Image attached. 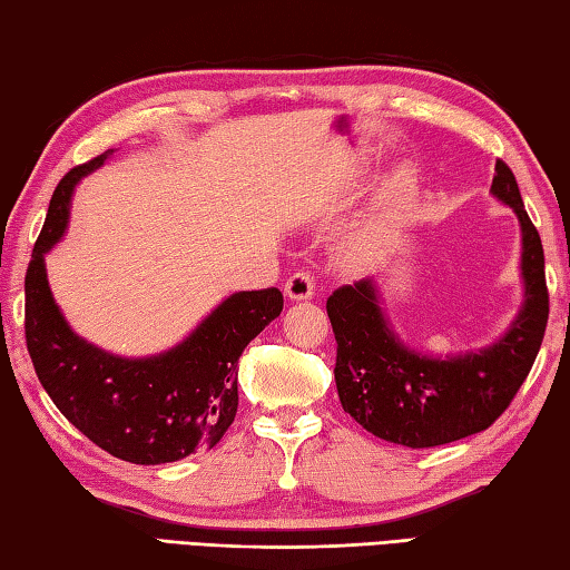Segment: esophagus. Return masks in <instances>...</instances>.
<instances>
[{"label":"esophagus","instance_id":"esophagus-1","mask_svg":"<svg viewBox=\"0 0 570 570\" xmlns=\"http://www.w3.org/2000/svg\"><path fill=\"white\" fill-rule=\"evenodd\" d=\"M314 292H316V284H314V276L308 272H296L288 276L284 284V294L292 301H306L314 296Z\"/></svg>","mask_w":570,"mask_h":570}]
</instances>
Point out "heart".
<instances>
[{"mask_svg": "<svg viewBox=\"0 0 570 570\" xmlns=\"http://www.w3.org/2000/svg\"><path fill=\"white\" fill-rule=\"evenodd\" d=\"M410 193V177L407 175H397L395 180H390L383 199H381V219H377V225H373V229L363 234V239H358V244H353L351 247V259L353 262H361L367 256V249H371L373 239L377 237V232H381V225H385L387 219H393L397 215V209L403 207V199Z\"/></svg>", "mask_w": 570, "mask_h": 570, "instance_id": "1", "label": "heart"}]
</instances>
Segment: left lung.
I'll list each match as a JSON object with an SVG mask.
<instances>
[{"mask_svg": "<svg viewBox=\"0 0 570 570\" xmlns=\"http://www.w3.org/2000/svg\"><path fill=\"white\" fill-rule=\"evenodd\" d=\"M492 195L519 217L523 278L519 316L492 345L450 358L407 348L387 326L373 278L341 286L326 301L341 405L375 438L422 450L482 432L511 405L537 361L549 321L543 247L504 160H497Z\"/></svg>", "mask_w": 570, "mask_h": 570, "instance_id": "8db88e82", "label": "left lung"}]
</instances>
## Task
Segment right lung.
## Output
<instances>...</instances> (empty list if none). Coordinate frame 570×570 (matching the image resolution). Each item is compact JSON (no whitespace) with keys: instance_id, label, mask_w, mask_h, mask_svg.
Here are the masks:
<instances>
[{"instance_id":"right-lung-1","label":"right lung","mask_w":570,"mask_h":570,"mask_svg":"<svg viewBox=\"0 0 570 570\" xmlns=\"http://www.w3.org/2000/svg\"><path fill=\"white\" fill-rule=\"evenodd\" d=\"M110 153L76 165L53 189L24 278L27 348L53 405L100 450L132 464L177 462L225 438L239 405V355L282 314L284 296L274 286L232 294L183 343L150 358H120L78 338L51 296L43 254L69 225L76 183Z\"/></svg>"}]
</instances>
